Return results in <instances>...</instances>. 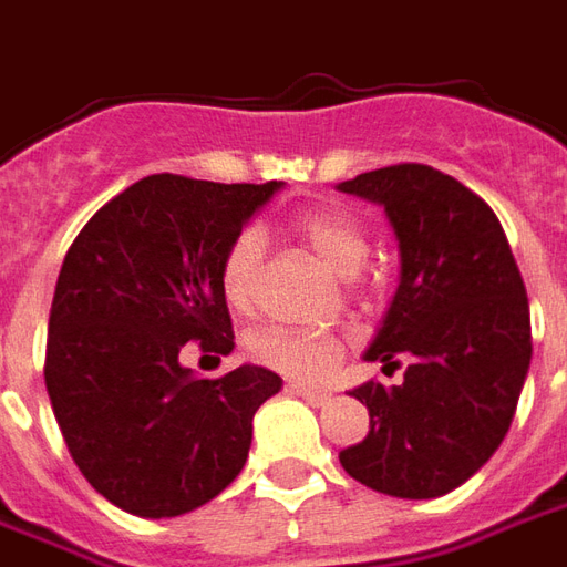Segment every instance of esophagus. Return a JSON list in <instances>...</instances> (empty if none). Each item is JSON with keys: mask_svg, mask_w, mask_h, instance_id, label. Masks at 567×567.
Segmentation results:
<instances>
[{"mask_svg": "<svg viewBox=\"0 0 567 567\" xmlns=\"http://www.w3.org/2000/svg\"><path fill=\"white\" fill-rule=\"evenodd\" d=\"M285 392L297 394V398H303V401H307V404H312V406H321L324 401H328V398H331L328 392H319V389H307V385H297V382H288V385H285Z\"/></svg>", "mask_w": 567, "mask_h": 567, "instance_id": "1", "label": "esophagus"}]
</instances>
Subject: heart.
<instances>
[{
    "label": "heart",
    "mask_w": 567,
    "mask_h": 567,
    "mask_svg": "<svg viewBox=\"0 0 567 567\" xmlns=\"http://www.w3.org/2000/svg\"><path fill=\"white\" fill-rule=\"evenodd\" d=\"M295 234L319 255L331 270L352 276L368 260L370 239L364 224L340 209L300 212ZM260 267H264V243L258 230H239L227 243L218 267V285L224 300L239 312L255 307L260 288ZM346 352V337L337 331H309V328H285L270 324L248 337V355L260 368L282 373L297 382H319L331 373Z\"/></svg>",
    "instance_id": "heart-1"
}]
</instances>
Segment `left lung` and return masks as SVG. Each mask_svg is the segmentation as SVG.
Listing matches in <instances>:
<instances>
[{"label": "left lung", "mask_w": 567, "mask_h": 567, "mask_svg": "<svg viewBox=\"0 0 567 567\" xmlns=\"http://www.w3.org/2000/svg\"><path fill=\"white\" fill-rule=\"evenodd\" d=\"M340 190L385 206L401 285L364 358L404 382L355 394L368 437L340 452L346 474L394 498H437L483 467L511 431L532 364L523 276L498 215L425 163L355 175Z\"/></svg>", "instance_id": "obj_1"}]
</instances>
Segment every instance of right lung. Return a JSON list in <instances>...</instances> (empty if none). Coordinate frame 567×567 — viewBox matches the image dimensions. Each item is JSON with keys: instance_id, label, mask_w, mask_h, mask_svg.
<instances>
[{"instance_id": "1", "label": "right lung", "mask_w": 567, "mask_h": 567, "mask_svg": "<svg viewBox=\"0 0 567 567\" xmlns=\"http://www.w3.org/2000/svg\"><path fill=\"white\" fill-rule=\"evenodd\" d=\"M279 190L157 173L109 199L56 276L44 385L69 455L133 516H182L230 486L251 419L282 389L272 370L197 380L178 352L227 355L234 324L218 285L227 243Z\"/></svg>"}]
</instances>
